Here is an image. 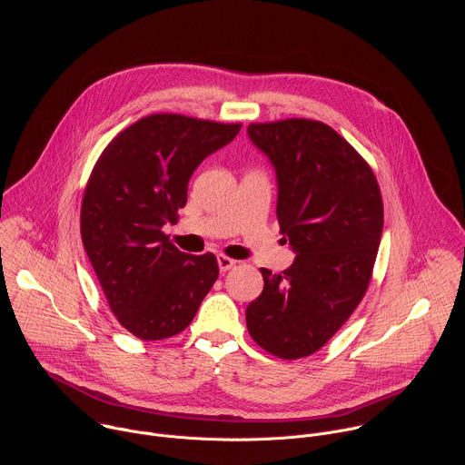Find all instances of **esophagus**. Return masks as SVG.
<instances>
[{
	"instance_id": "obj_1",
	"label": "esophagus",
	"mask_w": 465,
	"mask_h": 465,
	"mask_svg": "<svg viewBox=\"0 0 465 465\" xmlns=\"http://www.w3.org/2000/svg\"><path fill=\"white\" fill-rule=\"evenodd\" d=\"M217 261H219V269H221V272H228L232 267H235V259H232V257H228V255H224V253H219L217 255Z\"/></svg>"
}]
</instances>
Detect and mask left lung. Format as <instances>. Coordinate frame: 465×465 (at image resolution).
I'll return each mask as SVG.
<instances>
[{
    "mask_svg": "<svg viewBox=\"0 0 465 465\" xmlns=\"http://www.w3.org/2000/svg\"><path fill=\"white\" fill-rule=\"evenodd\" d=\"M248 136L276 169L278 223L296 252L283 274L261 269L246 307L257 346L294 361L318 351L364 298L382 233V196L368 162L314 119L252 123Z\"/></svg>",
    "mask_w": 465,
    "mask_h": 465,
    "instance_id": "1",
    "label": "left lung"
}]
</instances>
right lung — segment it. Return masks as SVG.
I'll list each match as a JSON object with an SVG mask.
<instances>
[{
	"label": "right lung",
	"instance_id": "obj_1",
	"mask_svg": "<svg viewBox=\"0 0 465 465\" xmlns=\"http://www.w3.org/2000/svg\"><path fill=\"white\" fill-rule=\"evenodd\" d=\"M241 123L151 114L106 145L86 182L81 237L117 322L142 341L174 337L219 278L217 257L180 252L163 233L201 162Z\"/></svg>",
	"mask_w": 465,
	"mask_h": 465
}]
</instances>
